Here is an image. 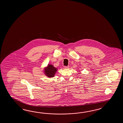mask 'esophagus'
<instances>
[{
	"mask_svg": "<svg viewBox=\"0 0 123 123\" xmlns=\"http://www.w3.org/2000/svg\"><path fill=\"white\" fill-rule=\"evenodd\" d=\"M69 68V66H64V68Z\"/></svg>",
	"mask_w": 123,
	"mask_h": 123,
	"instance_id": "34e87169",
	"label": "esophagus"
}]
</instances>
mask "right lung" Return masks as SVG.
Instances as JSON below:
<instances>
[{"label":"right lung","instance_id":"add662e5","mask_svg":"<svg viewBox=\"0 0 123 123\" xmlns=\"http://www.w3.org/2000/svg\"><path fill=\"white\" fill-rule=\"evenodd\" d=\"M58 70L57 68L55 67L53 65L48 64L44 68V74L49 78H52L55 76V73Z\"/></svg>","mask_w":123,"mask_h":123}]
</instances>
